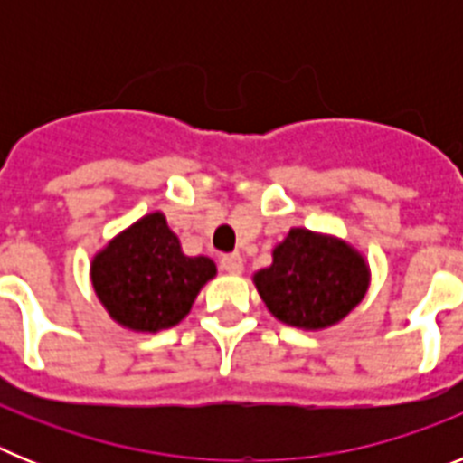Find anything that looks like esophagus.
Returning <instances> with one entry per match:
<instances>
[{
	"label": "esophagus",
	"instance_id": "obj_1",
	"mask_svg": "<svg viewBox=\"0 0 463 463\" xmlns=\"http://www.w3.org/2000/svg\"><path fill=\"white\" fill-rule=\"evenodd\" d=\"M220 267H222V271L232 273V276H239V273L243 271V257H241L239 252L224 255L222 260H220Z\"/></svg>",
	"mask_w": 463,
	"mask_h": 463
}]
</instances>
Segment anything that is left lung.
Instances as JSON below:
<instances>
[{
  "mask_svg": "<svg viewBox=\"0 0 463 463\" xmlns=\"http://www.w3.org/2000/svg\"><path fill=\"white\" fill-rule=\"evenodd\" d=\"M271 257V267L252 273V282L269 313L282 325L329 329L369 292V260L341 236L292 227Z\"/></svg>",
  "mask_w": 463,
  "mask_h": 463,
  "instance_id": "1",
  "label": "left lung"
}]
</instances>
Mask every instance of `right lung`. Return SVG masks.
Instances as JSON below:
<instances>
[{"label": "right lung", "instance_id": "right-lung-1", "mask_svg": "<svg viewBox=\"0 0 463 463\" xmlns=\"http://www.w3.org/2000/svg\"><path fill=\"white\" fill-rule=\"evenodd\" d=\"M215 273L211 257L183 252L162 211L122 229L90 261V282L110 320L138 334L178 325Z\"/></svg>", "mask_w": 463, "mask_h": 463}]
</instances>
